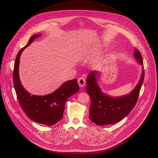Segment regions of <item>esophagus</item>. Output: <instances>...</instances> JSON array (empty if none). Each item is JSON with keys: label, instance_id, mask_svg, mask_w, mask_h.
<instances>
[{"label": "esophagus", "instance_id": "esophagus-1", "mask_svg": "<svg viewBox=\"0 0 158 158\" xmlns=\"http://www.w3.org/2000/svg\"><path fill=\"white\" fill-rule=\"evenodd\" d=\"M78 83L80 86L83 87L85 85V78L84 77H80L78 80Z\"/></svg>", "mask_w": 158, "mask_h": 158}]
</instances>
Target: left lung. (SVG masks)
<instances>
[{"mask_svg": "<svg viewBox=\"0 0 158 158\" xmlns=\"http://www.w3.org/2000/svg\"><path fill=\"white\" fill-rule=\"evenodd\" d=\"M134 55L139 64L143 66L139 51L135 48ZM139 83L130 93L120 97H112L103 93L98 85L97 76L99 72H91L87 77L86 89L91 99L89 119L97 125L114 124L127 116L135 106L144 80V70Z\"/></svg>", "mask_w": 158, "mask_h": 158, "instance_id": "1", "label": "left lung"}]
</instances>
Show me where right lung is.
<instances>
[{
	"instance_id": "right-lung-1",
	"label": "right lung",
	"mask_w": 158,
	"mask_h": 158,
	"mask_svg": "<svg viewBox=\"0 0 158 158\" xmlns=\"http://www.w3.org/2000/svg\"><path fill=\"white\" fill-rule=\"evenodd\" d=\"M41 34L31 37L28 44L17 53L13 72L14 85L20 105L27 116L40 124L52 126L58 122L64 114L67 99L79 89L77 79L69 80L54 92L45 96L31 95L21 85L19 74L20 58L23 50Z\"/></svg>"
}]
</instances>
